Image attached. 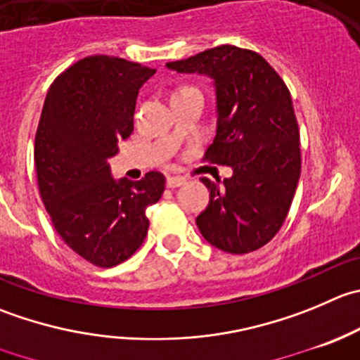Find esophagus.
Listing matches in <instances>:
<instances>
[{"instance_id":"34e87169","label":"esophagus","mask_w":360,"mask_h":360,"mask_svg":"<svg viewBox=\"0 0 360 360\" xmlns=\"http://www.w3.org/2000/svg\"><path fill=\"white\" fill-rule=\"evenodd\" d=\"M186 183L183 176H169L167 177V186L169 188H177V186H183Z\"/></svg>"}]
</instances>
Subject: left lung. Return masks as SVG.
Segmentation results:
<instances>
[{"instance_id": "obj_1", "label": "left lung", "mask_w": 360, "mask_h": 360, "mask_svg": "<svg viewBox=\"0 0 360 360\" xmlns=\"http://www.w3.org/2000/svg\"><path fill=\"white\" fill-rule=\"evenodd\" d=\"M181 73L214 80L218 128L204 160L232 167L223 186L211 190L197 225L207 243L226 253H250L280 232L301 176V142L290 91L258 52L219 45L181 61Z\"/></svg>"}]
</instances>
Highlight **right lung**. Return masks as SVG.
Wrapping results in <instances>:
<instances>
[{
    "instance_id": "right-lung-1",
    "label": "right lung",
    "mask_w": 360,
    "mask_h": 360,
    "mask_svg": "<svg viewBox=\"0 0 360 360\" xmlns=\"http://www.w3.org/2000/svg\"><path fill=\"white\" fill-rule=\"evenodd\" d=\"M155 72L87 56L59 73L45 96L34 137L41 202L61 239L98 267H114L142 246L146 209L165 190L162 172L114 181L107 163L134 131L139 89Z\"/></svg>"
}]
</instances>
